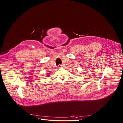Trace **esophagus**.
I'll list each match as a JSON object with an SVG mask.
<instances>
[{
    "label": "esophagus",
    "instance_id": "34e87169",
    "mask_svg": "<svg viewBox=\"0 0 123 123\" xmlns=\"http://www.w3.org/2000/svg\"><path fill=\"white\" fill-rule=\"evenodd\" d=\"M63 66H64V65H59L58 66V68H61V67H62Z\"/></svg>",
    "mask_w": 123,
    "mask_h": 123
}]
</instances>
